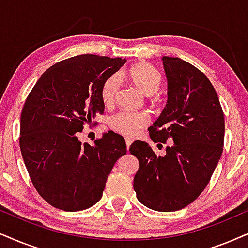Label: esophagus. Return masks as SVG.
Returning <instances> with one entry per match:
<instances>
[{
	"label": "esophagus",
	"instance_id": "34e87169",
	"mask_svg": "<svg viewBox=\"0 0 248 248\" xmlns=\"http://www.w3.org/2000/svg\"><path fill=\"white\" fill-rule=\"evenodd\" d=\"M124 140H126V145H127V150L129 149V146L131 145V143L134 142L133 140V139H130V137H126V139H124Z\"/></svg>",
	"mask_w": 248,
	"mask_h": 248
}]
</instances>
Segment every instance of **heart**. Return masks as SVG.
Segmentation results:
<instances>
[{
	"label": "heart",
	"mask_w": 248,
	"mask_h": 248,
	"mask_svg": "<svg viewBox=\"0 0 248 248\" xmlns=\"http://www.w3.org/2000/svg\"><path fill=\"white\" fill-rule=\"evenodd\" d=\"M120 77L130 80L146 96H152L158 93L162 82L160 72L149 62L135 64L122 71ZM120 77L118 74L109 75L102 84L101 98L103 104L108 108L113 106L117 101L121 86ZM146 124H149V117L142 112L121 111L114 114L109 120V127L112 130L126 136H135Z\"/></svg>",
	"instance_id": "obj_1"
}]
</instances>
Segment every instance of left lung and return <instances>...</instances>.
<instances>
[{
  "label": "left lung",
  "instance_id": "obj_1",
  "mask_svg": "<svg viewBox=\"0 0 248 248\" xmlns=\"http://www.w3.org/2000/svg\"><path fill=\"white\" fill-rule=\"evenodd\" d=\"M168 101L153 126L155 143L164 155L136 140L129 151L139 159L134 177L137 199L158 212H175L194 202L207 186L224 144V114L208 78L181 58L164 57ZM162 144L159 145L162 146Z\"/></svg>",
  "mask_w": 248,
  "mask_h": 248
}]
</instances>
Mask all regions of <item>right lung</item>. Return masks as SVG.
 <instances>
[{"mask_svg": "<svg viewBox=\"0 0 248 248\" xmlns=\"http://www.w3.org/2000/svg\"><path fill=\"white\" fill-rule=\"evenodd\" d=\"M124 62L90 54L64 59L41 75L25 101L21 155L34 187L56 208L77 212L95 205L114 164L126 155L124 139L113 131L93 145L78 139L104 113L102 84Z\"/></svg>", "mask_w": 248, "mask_h": 248, "instance_id": "1", "label": "right lung"}]
</instances>
